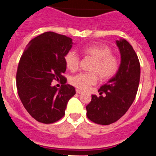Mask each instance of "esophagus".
<instances>
[{
  "label": "esophagus",
  "mask_w": 156,
  "mask_h": 156,
  "mask_svg": "<svg viewBox=\"0 0 156 156\" xmlns=\"http://www.w3.org/2000/svg\"><path fill=\"white\" fill-rule=\"evenodd\" d=\"M76 93H77V94H82L83 91L81 90H79V89H77V90H76Z\"/></svg>",
  "instance_id": "34e87169"
}]
</instances>
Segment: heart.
<instances>
[{"label": "heart", "mask_w": 156, "mask_h": 156, "mask_svg": "<svg viewBox=\"0 0 156 156\" xmlns=\"http://www.w3.org/2000/svg\"><path fill=\"white\" fill-rule=\"evenodd\" d=\"M84 55L94 59L90 66L91 73H81L72 77L70 83L78 89L86 90L97 83L98 75L102 79L112 78L115 75L119 68L118 59L112 54V49L105 45H90L83 48ZM64 61L68 69L75 71L79 66V56L74 51L70 50L66 52ZM95 72L96 74L94 73Z\"/></svg>", "instance_id": "heart-1"}]
</instances>
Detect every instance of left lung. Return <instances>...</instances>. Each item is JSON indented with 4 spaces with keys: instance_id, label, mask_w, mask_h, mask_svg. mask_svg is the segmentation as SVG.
I'll return each instance as SVG.
<instances>
[{
    "instance_id": "1",
    "label": "left lung",
    "mask_w": 156,
    "mask_h": 156,
    "mask_svg": "<svg viewBox=\"0 0 156 156\" xmlns=\"http://www.w3.org/2000/svg\"><path fill=\"white\" fill-rule=\"evenodd\" d=\"M121 53V64L115 75L99 89L100 95H91L87 116L100 125H110L126 114L135 99L140 80V64L127 40L116 41Z\"/></svg>"
}]
</instances>
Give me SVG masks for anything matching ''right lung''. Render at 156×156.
Instances as JSON below:
<instances>
[{
    "label": "right lung",
    "instance_id": "obj_1",
    "mask_svg": "<svg viewBox=\"0 0 156 156\" xmlns=\"http://www.w3.org/2000/svg\"><path fill=\"white\" fill-rule=\"evenodd\" d=\"M73 40L48 31L31 40L21 56L16 75L17 89L23 106L33 118L51 124L65 115L68 101L75 88L66 84L64 56L73 46ZM53 80H61L56 88Z\"/></svg>",
    "mask_w": 156,
    "mask_h": 156
}]
</instances>
